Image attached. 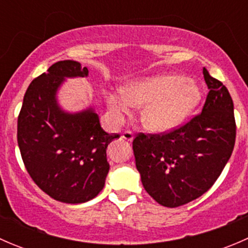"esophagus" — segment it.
Returning a JSON list of instances; mask_svg holds the SVG:
<instances>
[{
  "instance_id": "obj_1",
  "label": "esophagus",
  "mask_w": 248,
  "mask_h": 248,
  "mask_svg": "<svg viewBox=\"0 0 248 248\" xmlns=\"http://www.w3.org/2000/svg\"><path fill=\"white\" fill-rule=\"evenodd\" d=\"M121 138L127 140V141H132L134 137H133V133H132L131 131H124V133L121 134Z\"/></svg>"
}]
</instances>
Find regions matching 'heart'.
Instances as JSON below:
<instances>
[{
  "instance_id": "b5f03b06",
  "label": "heart",
  "mask_w": 248,
  "mask_h": 248,
  "mask_svg": "<svg viewBox=\"0 0 248 248\" xmlns=\"http://www.w3.org/2000/svg\"><path fill=\"white\" fill-rule=\"evenodd\" d=\"M194 80L179 74H159L128 82L122 91H107L104 99L116 121L142 107L141 124L154 133H167L182 124L202 101Z\"/></svg>"
}]
</instances>
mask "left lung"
<instances>
[{
  "label": "left lung",
  "mask_w": 248,
  "mask_h": 248,
  "mask_svg": "<svg viewBox=\"0 0 248 248\" xmlns=\"http://www.w3.org/2000/svg\"><path fill=\"white\" fill-rule=\"evenodd\" d=\"M202 74L210 91L202 114L169 133H140L133 140L142 186L167 207L181 206L204 194L234 149L236 126L231 94L206 68Z\"/></svg>",
  "instance_id": "obj_1"
}]
</instances>
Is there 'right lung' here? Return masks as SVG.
Returning a JSON list of instances; mask_svg holds the SVG:
<instances>
[{"label":"right lung","mask_w":248,"mask_h":248,"mask_svg":"<svg viewBox=\"0 0 248 248\" xmlns=\"http://www.w3.org/2000/svg\"><path fill=\"white\" fill-rule=\"evenodd\" d=\"M87 76L79 62H56L27 87L17 117V144L30 176L67 204L89 202L103 189L110 168L107 147L120 137L102 128L92 107L77 112L60 107L57 92L64 80Z\"/></svg>","instance_id":"right-lung-1"}]
</instances>
